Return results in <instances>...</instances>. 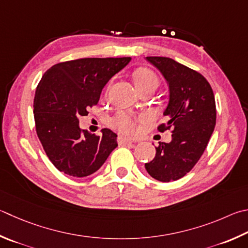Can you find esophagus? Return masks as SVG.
I'll return each instance as SVG.
<instances>
[{"instance_id": "obj_1", "label": "esophagus", "mask_w": 248, "mask_h": 248, "mask_svg": "<svg viewBox=\"0 0 248 248\" xmlns=\"http://www.w3.org/2000/svg\"><path fill=\"white\" fill-rule=\"evenodd\" d=\"M117 142H118L119 145H129V144H132L131 140H129L124 137H121V136L117 138Z\"/></svg>"}]
</instances>
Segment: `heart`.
Here are the masks:
<instances>
[{
  "label": "heart",
  "mask_w": 248,
  "mask_h": 248,
  "mask_svg": "<svg viewBox=\"0 0 248 248\" xmlns=\"http://www.w3.org/2000/svg\"><path fill=\"white\" fill-rule=\"evenodd\" d=\"M134 82L140 92L145 90H155L159 84V79L154 71L148 68H138L133 74ZM110 83H108L106 91L108 90ZM145 119V116H134L124 111H119L110 118L109 124L112 128L118 130L119 132L128 136H133L138 131V123Z\"/></svg>",
  "instance_id": "obj_1"
}]
</instances>
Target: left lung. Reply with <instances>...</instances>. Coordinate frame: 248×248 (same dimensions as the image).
<instances>
[{"instance_id":"obj_1","label":"left lung","mask_w":248,"mask_h":248,"mask_svg":"<svg viewBox=\"0 0 248 248\" xmlns=\"http://www.w3.org/2000/svg\"><path fill=\"white\" fill-rule=\"evenodd\" d=\"M146 60L169 85V103L164 111L168 121L158 125V131L172 129V140L159 142L154 159L145 164V169L160 182L175 181L196 165L214 132V92L204 76L172 58L147 56Z\"/></svg>"}]
</instances>
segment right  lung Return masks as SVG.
I'll list each match as a JSON object with an SVG mask.
<instances>
[{
  "mask_svg": "<svg viewBox=\"0 0 248 248\" xmlns=\"http://www.w3.org/2000/svg\"><path fill=\"white\" fill-rule=\"evenodd\" d=\"M131 57L80 58L52 66L40 81L33 101L35 131L48 159L71 177H88L102 167L118 146L117 134L102 136L79 127V117L96 105L112 76Z\"/></svg>",
  "mask_w": 248,
  "mask_h": 248,
  "instance_id": "1",
  "label": "right lung"
}]
</instances>
